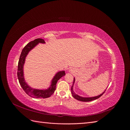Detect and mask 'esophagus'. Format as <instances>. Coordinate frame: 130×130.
I'll list each match as a JSON object with an SVG mask.
<instances>
[{"label":"esophagus","instance_id":"esophagus-1","mask_svg":"<svg viewBox=\"0 0 130 130\" xmlns=\"http://www.w3.org/2000/svg\"><path fill=\"white\" fill-rule=\"evenodd\" d=\"M69 72L70 73H74V72H75V70H74V69H69Z\"/></svg>","mask_w":130,"mask_h":130}]
</instances>
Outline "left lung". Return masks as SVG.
I'll use <instances>...</instances> for the list:
<instances>
[{
  "label": "left lung",
  "mask_w": 130,
  "mask_h": 130,
  "mask_svg": "<svg viewBox=\"0 0 130 130\" xmlns=\"http://www.w3.org/2000/svg\"><path fill=\"white\" fill-rule=\"evenodd\" d=\"M75 77L74 78V82H73V86L72 87V88H71V93L72 94L73 96L74 97V98H75V99H76V100H79L80 101H83V102H88V101H93V100H96L97 99H98V98H100L103 94L105 93V92L106 91V89L105 90H104V92L101 93V94H100V95H97V96H92V97H82V96H81L80 95H77V94H75V93L74 92L73 90V86H74V84L75 83Z\"/></svg>",
  "instance_id": "1"
}]
</instances>
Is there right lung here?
Instances as JSON below:
<instances>
[{
    "instance_id": "obj_1",
    "label": "right lung",
    "mask_w": 130,
    "mask_h": 130,
    "mask_svg": "<svg viewBox=\"0 0 130 130\" xmlns=\"http://www.w3.org/2000/svg\"><path fill=\"white\" fill-rule=\"evenodd\" d=\"M39 43L45 44V42L43 39L37 38L29 43L23 49L18 62L17 76L19 84L27 95L35 98H47L50 97L54 93L56 89V84L58 80L64 76L66 74L64 70L56 73L51 81L50 87L47 89L33 88L28 85L26 82L24 76V65L25 62V58L30 51Z\"/></svg>"
}]
</instances>
